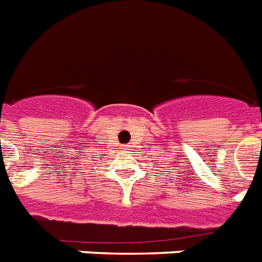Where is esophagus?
Here are the masks:
<instances>
[{
  "label": "esophagus",
  "mask_w": 262,
  "mask_h": 262,
  "mask_svg": "<svg viewBox=\"0 0 262 262\" xmlns=\"http://www.w3.org/2000/svg\"><path fill=\"white\" fill-rule=\"evenodd\" d=\"M124 150L131 151V150H133V146H129V144H127V146H124Z\"/></svg>",
  "instance_id": "esophagus-1"
}]
</instances>
